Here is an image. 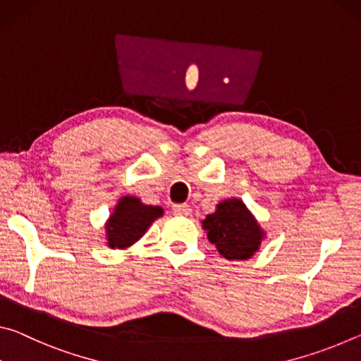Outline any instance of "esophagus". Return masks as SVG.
<instances>
[{"label": "esophagus", "mask_w": 361, "mask_h": 361, "mask_svg": "<svg viewBox=\"0 0 361 361\" xmlns=\"http://www.w3.org/2000/svg\"><path fill=\"white\" fill-rule=\"evenodd\" d=\"M173 213L175 215L178 216H189L191 215V207H189L188 204H176L173 205Z\"/></svg>", "instance_id": "34e87169"}]
</instances>
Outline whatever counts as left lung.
<instances>
[{"mask_svg":"<svg viewBox=\"0 0 361 361\" xmlns=\"http://www.w3.org/2000/svg\"><path fill=\"white\" fill-rule=\"evenodd\" d=\"M210 243L229 261H245L258 252L266 231L240 199L232 197L216 205L202 221Z\"/></svg>","mask_w":361,"mask_h":361,"instance_id":"obj_1","label":"left lung"}]
</instances>
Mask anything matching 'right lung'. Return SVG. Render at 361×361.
Returning a JSON list of instances; mask_svg holds the SVG:
<instances>
[{
    "label": "right lung",
    "instance_id": "obj_1",
    "mask_svg": "<svg viewBox=\"0 0 361 361\" xmlns=\"http://www.w3.org/2000/svg\"><path fill=\"white\" fill-rule=\"evenodd\" d=\"M161 216H164L162 207L146 205L138 197L124 195L118 200L105 223L106 245L113 250L132 247Z\"/></svg>",
    "mask_w": 361,
    "mask_h": 361
}]
</instances>
